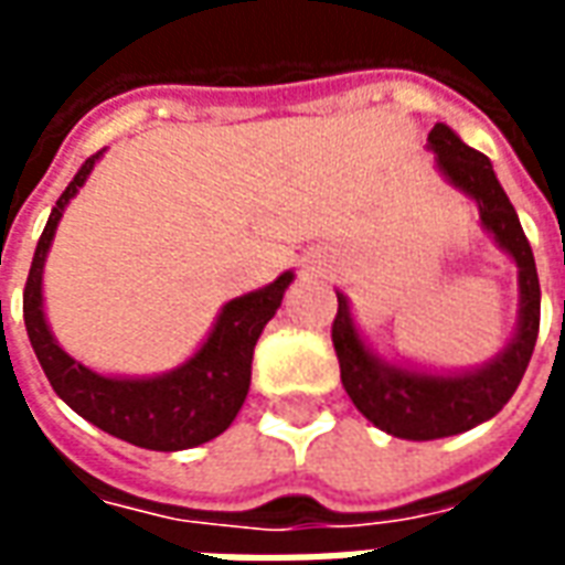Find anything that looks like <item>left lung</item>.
<instances>
[{"mask_svg": "<svg viewBox=\"0 0 565 565\" xmlns=\"http://www.w3.org/2000/svg\"><path fill=\"white\" fill-rule=\"evenodd\" d=\"M426 141L436 150V162L445 178L478 202L484 230L518 263L521 323L514 339L505 344V351H499L481 369L466 375H429V372L381 363L379 356L369 354L354 327L348 299L335 294L339 311L332 320V348L339 356L344 391L379 429L412 441L457 436L502 412V405L514 396L523 372L530 366L539 339V308H542L533 247L523 235L518 211L497 181L490 160L481 150L462 145L460 136L445 124L429 129Z\"/></svg>", "mask_w": 565, "mask_h": 565, "instance_id": "left-lung-1", "label": "left lung"}]
</instances>
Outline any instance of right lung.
Instances as JSON below:
<instances>
[{"instance_id":"add662e5","label":"right lung","mask_w":565,"mask_h":565,"mask_svg":"<svg viewBox=\"0 0 565 565\" xmlns=\"http://www.w3.org/2000/svg\"><path fill=\"white\" fill-rule=\"evenodd\" d=\"M99 153L87 157L72 184L56 199L42 238L35 245L30 278L23 287V320L30 332L32 351L42 363L56 396L78 412L84 420L148 450H184L221 436L233 424L250 387V360L263 327L275 318L284 290L294 281V271H284L278 281L263 290L226 302L214 330L186 360L157 379H105L81 366L54 342L42 308V269L47 247L54 242L56 223L68 199L78 193Z\"/></svg>"}]
</instances>
